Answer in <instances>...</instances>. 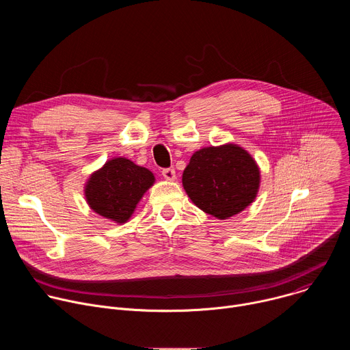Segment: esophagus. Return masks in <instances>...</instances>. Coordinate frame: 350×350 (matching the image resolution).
I'll return each mask as SVG.
<instances>
[{
	"mask_svg": "<svg viewBox=\"0 0 350 350\" xmlns=\"http://www.w3.org/2000/svg\"><path fill=\"white\" fill-rule=\"evenodd\" d=\"M162 176H163L167 181H174V180H176V170H174V169H163Z\"/></svg>",
	"mask_w": 350,
	"mask_h": 350,
	"instance_id": "esophagus-1",
	"label": "esophagus"
}]
</instances>
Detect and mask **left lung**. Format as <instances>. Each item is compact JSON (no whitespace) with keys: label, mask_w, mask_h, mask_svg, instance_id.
Segmentation results:
<instances>
[{"label":"left lung","mask_w":350,"mask_h":350,"mask_svg":"<svg viewBox=\"0 0 350 350\" xmlns=\"http://www.w3.org/2000/svg\"><path fill=\"white\" fill-rule=\"evenodd\" d=\"M183 187L199 209L226 220L255 201L260 169L252 155L237 144L208 146L191 157L183 173Z\"/></svg>","instance_id":"left-lung-1"}]
</instances>
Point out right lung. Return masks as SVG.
<instances>
[{"label":"right lung","mask_w":350,"mask_h":350,"mask_svg":"<svg viewBox=\"0 0 350 350\" xmlns=\"http://www.w3.org/2000/svg\"><path fill=\"white\" fill-rule=\"evenodd\" d=\"M154 183L152 172L127 158H112L88 177L84 187L85 201L96 215L123 224Z\"/></svg>","instance_id":"right-lung-1"}]
</instances>
